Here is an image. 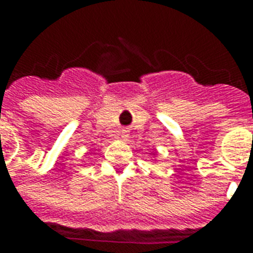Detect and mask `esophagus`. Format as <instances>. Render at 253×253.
Here are the masks:
<instances>
[{"instance_id": "1", "label": "esophagus", "mask_w": 253, "mask_h": 253, "mask_svg": "<svg viewBox=\"0 0 253 253\" xmlns=\"http://www.w3.org/2000/svg\"><path fill=\"white\" fill-rule=\"evenodd\" d=\"M123 136H127V134H126V132H123Z\"/></svg>"}]
</instances>
